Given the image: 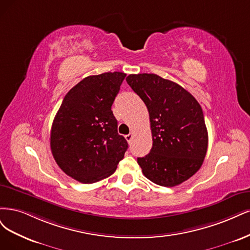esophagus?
I'll use <instances>...</instances> for the list:
<instances>
[{"instance_id":"obj_1","label":"esophagus","mask_w":250,"mask_h":250,"mask_svg":"<svg viewBox=\"0 0 250 250\" xmlns=\"http://www.w3.org/2000/svg\"><path fill=\"white\" fill-rule=\"evenodd\" d=\"M133 137H134V135H133V133H130L128 135H125V139H126V141L130 143L131 141H132V139H133Z\"/></svg>"}]
</instances>
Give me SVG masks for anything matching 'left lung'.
<instances>
[{"label":"left lung","instance_id":"1","mask_svg":"<svg viewBox=\"0 0 250 250\" xmlns=\"http://www.w3.org/2000/svg\"><path fill=\"white\" fill-rule=\"evenodd\" d=\"M146 104L152 147L137 162L149 181L174 187L195 174L208 149V131L200 104L182 86L155 74L126 77Z\"/></svg>","mask_w":250,"mask_h":250}]
</instances>
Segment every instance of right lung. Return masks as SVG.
Masks as SVG:
<instances>
[{
	"label": "right lung",
	"mask_w": 250,
	"mask_h": 250,
	"mask_svg": "<svg viewBox=\"0 0 250 250\" xmlns=\"http://www.w3.org/2000/svg\"><path fill=\"white\" fill-rule=\"evenodd\" d=\"M125 72H104L83 79L67 92L51 130L56 163L70 178L92 184L114 173L127 149L111 110Z\"/></svg>",
	"instance_id": "right-lung-1"
}]
</instances>
